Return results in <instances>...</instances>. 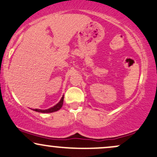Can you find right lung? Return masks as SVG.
Returning a JSON list of instances; mask_svg holds the SVG:
<instances>
[{"label": "right lung", "instance_id": "obj_1", "mask_svg": "<svg viewBox=\"0 0 157 157\" xmlns=\"http://www.w3.org/2000/svg\"><path fill=\"white\" fill-rule=\"evenodd\" d=\"M63 99H64V95L62 97L61 100H60V101H59V103H58V104H56V105H55V106H52V107L49 108V109H34L33 110H34V111H36V112H38V113H53V112L58 111V110L61 109V107L63 106Z\"/></svg>", "mask_w": 157, "mask_h": 157}]
</instances>
